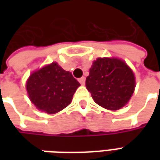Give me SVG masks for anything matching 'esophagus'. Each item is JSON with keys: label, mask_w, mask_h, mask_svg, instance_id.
Returning <instances> with one entry per match:
<instances>
[{"label": "esophagus", "mask_w": 160, "mask_h": 160, "mask_svg": "<svg viewBox=\"0 0 160 160\" xmlns=\"http://www.w3.org/2000/svg\"><path fill=\"white\" fill-rule=\"evenodd\" d=\"M79 82H80L81 85H85V82H86V78L85 77H81L79 79Z\"/></svg>", "instance_id": "esophagus-1"}]
</instances>
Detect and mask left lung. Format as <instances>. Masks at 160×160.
<instances>
[{
	"instance_id": "1",
	"label": "left lung",
	"mask_w": 160,
	"mask_h": 160,
	"mask_svg": "<svg viewBox=\"0 0 160 160\" xmlns=\"http://www.w3.org/2000/svg\"><path fill=\"white\" fill-rule=\"evenodd\" d=\"M86 87L98 105L118 111L127 104L134 93L135 78L123 61L98 58L91 67Z\"/></svg>"
}]
</instances>
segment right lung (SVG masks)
I'll return each mask as SVG.
<instances>
[{"mask_svg":"<svg viewBox=\"0 0 160 160\" xmlns=\"http://www.w3.org/2000/svg\"><path fill=\"white\" fill-rule=\"evenodd\" d=\"M80 86L72 73L56 62L35 71L26 81L30 100L37 109L48 114H55L66 108Z\"/></svg>","mask_w":160,"mask_h":160,"instance_id":"add662e5","label":"right lung"}]
</instances>
